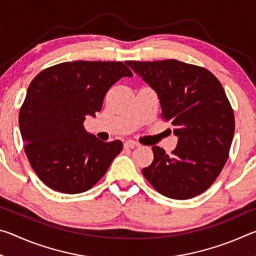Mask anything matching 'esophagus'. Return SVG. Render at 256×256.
<instances>
[{
    "label": "esophagus",
    "mask_w": 256,
    "mask_h": 256,
    "mask_svg": "<svg viewBox=\"0 0 256 256\" xmlns=\"http://www.w3.org/2000/svg\"><path fill=\"white\" fill-rule=\"evenodd\" d=\"M138 144H136V142H134L133 140H128V141H126L124 144V148H126V149H134L136 148V146H138Z\"/></svg>",
    "instance_id": "34e87169"
}]
</instances>
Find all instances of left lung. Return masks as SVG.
I'll use <instances>...</instances> for the list:
<instances>
[{"label":"left lung","instance_id":"left-lung-1","mask_svg":"<svg viewBox=\"0 0 256 256\" xmlns=\"http://www.w3.org/2000/svg\"><path fill=\"white\" fill-rule=\"evenodd\" d=\"M126 63L158 94L162 118L178 136L170 156L152 146L154 162L142 174L167 198L188 200L203 193L222 172L235 132L222 84L206 68L177 60Z\"/></svg>","mask_w":256,"mask_h":256}]
</instances>
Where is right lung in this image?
<instances>
[{"label": "right lung", "mask_w": 256, "mask_h": 256, "mask_svg": "<svg viewBox=\"0 0 256 256\" xmlns=\"http://www.w3.org/2000/svg\"><path fill=\"white\" fill-rule=\"evenodd\" d=\"M133 73L122 62L74 60L42 70L29 84L19 126L32 170L60 193L86 192L106 174L123 149L86 132V115L102 110L110 86Z\"/></svg>", "instance_id": "right-lung-1"}]
</instances>
